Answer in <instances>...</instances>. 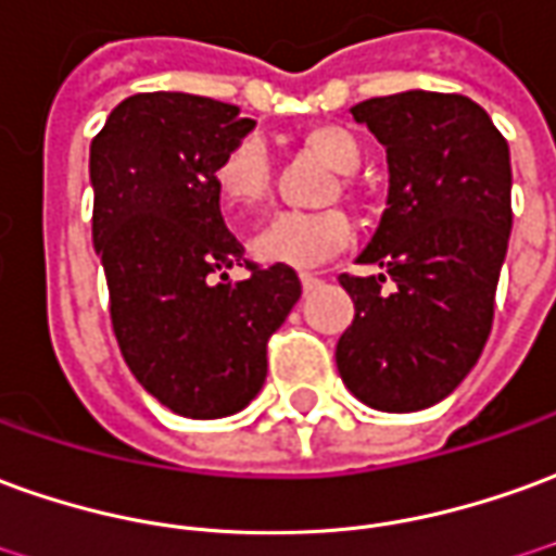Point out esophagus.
<instances>
[{
	"label": "esophagus",
	"mask_w": 556,
	"mask_h": 556,
	"mask_svg": "<svg viewBox=\"0 0 556 556\" xmlns=\"http://www.w3.org/2000/svg\"><path fill=\"white\" fill-rule=\"evenodd\" d=\"M301 286H304V291H313L316 286H321V279L316 274H309V270H301Z\"/></svg>",
	"instance_id": "esophagus-1"
}]
</instances>
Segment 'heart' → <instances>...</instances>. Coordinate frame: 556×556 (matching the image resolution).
<instances>
[{"label": "heart", "instance_id": "b5f03b06", "mask_svg": "<svg viewBox=\"0 0 556 556\" xmlns=\"http://www.w3.org/2000/svg\"><path fill=\"white\" fill-rule=\"evenodd\" d=\"M301 147L316 153L321 162H328L340 174H352L361 165V143L343 126H313L301 135ZM270 159L262 141L240 138L225 150L216 168H213V186L223 207L231 216L262 207L270 195ZM352 240V223L343 211H316V213H277L267 219L250 240V252L262 265H291L313 267L325 258H331Z\"/></svg>", "mask_w": 556, "mask_h": 556}]
</instances>
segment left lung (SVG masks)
<instances>
[{
    "label": "left lung",
    "mask_w": 556,
    "mask_h": 556,
    "mask_svg": "<svg viewBox=\"0 0 556 556\" xmlns=\"http://www.w3.org/2000/svg\"><path fill=\"white\" fill-rule=\"evenodd\" d=\"M352 116L386 147L391 180L358 258L382 274H340L355 318L337 343V370L372 409L415 413L464 382L494 325L511 231L508 143L457 92L409 89L355 104Z\"/></svg>",
    "instance_id": "obj_1"
}]
</instances>
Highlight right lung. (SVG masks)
<instances>
[{"label":"right lung","mask_w":556,"mask_h":556,"mask_svg":"<svg viewBox=\"0 0 556 556\" xmlns=\"http://www.w3.org/2000/svg\"><path fill=\"white\" fill-rule=\"evenodd\" d=\"M252 126L238 104L138 92L89 147L116 343L135 379L186 418L235 415L262 391L267 340L301 298L289 265L243 258L219 213L213 168ZM235 264L251 277L228 283Z\"/></svg>","instance_id":"right-lung-1"}]
</instances>
